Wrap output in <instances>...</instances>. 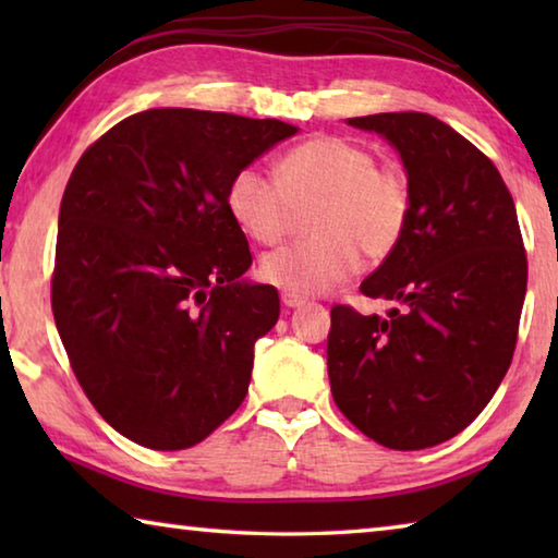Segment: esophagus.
<instances>
[{
  "instance_id": "1",
  "label": "esophagus",
  "mask_w": 558,
  "mask_h": 558,
  "mask_svg": "<svg viewBox=\"0 0 558 558\" xmlns=\"http://www.w3.org/2000/svg\"><path fill=\"white\" fill-rule=\"evenodd\" d=\"M282 302H286V307H300V305H305V298L302 295H298V292H288V290H282Z\"/></svg>"
}]
</instances>
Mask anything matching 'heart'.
<instances>
[{
    "mask_svg": "<svg viewBox=\"0 0 558 558\" xmlns=\"http://www.w3.org/2000/svg\"><path fill=\"white\" fill-rule=\"evenodd\" d=\"M315 206L313 239L286 245L260 260L270 286L323 295L369 260L391 256L409 229L413 194L403 172L379 167L369 147L319 135L290 147L276 174L245 165L226 186V209L239 229L263 245L286 239L298 209Z\"/></svg>",
    "mask_w": 558,
    "mask_h": 558,
    "instance_id": "b5f03b06",
    "label": "heart"
}]
</instances>
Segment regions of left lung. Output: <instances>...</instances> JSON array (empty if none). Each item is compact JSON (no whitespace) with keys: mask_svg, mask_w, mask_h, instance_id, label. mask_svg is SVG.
<instances>
[{"mask_svg":"<svg viewBox=\"0 0 558 558\" xmlns=\"http://www.w3.org/2000/svg\"><path fill=\"white\" fill-rule=\"evenodd\" d=\"M399 149L413 206L391 256L362 282L389 315L332 307L327 372L337 409L366 438L421 450L458 436L512 364L526 253L493 159L426 112L349 118Z\"/></svg>","mask_w":558,"mask_h":558,"instance_id":"1","label":"left lung"}]
</instances>
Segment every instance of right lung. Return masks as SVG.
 Returning <instances> with one entry per match:
<instances>
[{"instance_id": "add662e5", "label": "right lung", "mask_w": 558, "mask_h": 558, "mask_svg": "<svg viewBox=\"0 0 558 558\" xmlns=\"http://www.w3.org/2000/svg\"><path fill=\"white\" fill-rule=\"evenodd\" d=\"M295 132L155 108L120 120L75 165L51 310L75 379L137 446L192 448L248 393L253 344L278 323L280 298L241 280L253 258L226 186Z\"/></svg>"}]
</instances>
